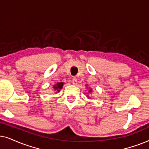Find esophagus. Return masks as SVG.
Returning a JSON list of instances; mask_svg holds the SVG:
<instances>
[{
    "mask_svg": "<svg viewBox=\"0 0 149 149\" xmlns=\"http://www.w3.org/2000/svg\"><path fill=\"white\" fill-rule=\"evenodd\" d=\"M77 82H78V81H77V79L76 78H73L72 79V84L76 85L77 84Z\"/></svg>",
    "mask_w": 149,
    "mask_h": 149,
    "instance_id": "34e87169",
    "label": "esophagus"
}]
</instances>
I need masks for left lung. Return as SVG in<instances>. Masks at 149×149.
<instances>
[{
  "mask_svg": "<svg viewBox=\"0 0 149 149\" xmlns=\"http://www.w3.org/2000/svg\"><path fill=\"white\" fill-rule=\"evenodd\" d=\"M92 91H93V90H92V88H89V90H88V93H92ZM86 94H88V93H86ZM87 97H89V96L88 95H87Z\"/></svg>",
  "mask_w": 149,
  "mask_h": 149,
  "instance_id": "1",
  "label": "left lung"
}]
</instances>
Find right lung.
I'll list each match as a JSON object with an SVG mask.
<instances>
[{"mask_svg": "<svg viewBox=\"0 0 149 149\" xmlns=\"http://www.w3.org/2000/svg\"><path fill=\"white\" fill-rule=\"evenodd\" d=\"M63 85H64V83H63V82H58L57 84H56L55 85H54V86H53V88H54V91H56V93H59L61 89H62Z\"/></svg>", "mask_w": 149, "mask_h": 149, "instance_id": "obj_1", "label": "right lung"}]
</instances>
